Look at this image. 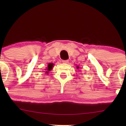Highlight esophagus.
<instances>
[{
    "mask_svg": "<svg viewBox=\"0 0 126 126\" xmlns=\"http://www.w3.org/2000/svg\"><path fill=\"white\" fill-rule=\"evenodd\" d=\"M69 62V60H62V63H67Z\"/></svg>",
    "mask_w": 126,
    "mask_h": 126,
    "instance_id": "obj_1",
    "label": "esophagus"
}]
</instances>
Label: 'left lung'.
Returning <instances> with one entry per match:
<instances>
[{"mask_svg": "<svg viewBox=\"0 0 126 126\" xmlns=\"http://www.w3.org/2000/svg\"><path fill=\"white\" fill-rule=\"evenodd\" d=\"M76 68H77V69H79V66H76Z\"/></svg>", "mask_w": 126, "mask_h": 126, "instance_id": "8db88e82", "label": "left lung"}]
</instances>
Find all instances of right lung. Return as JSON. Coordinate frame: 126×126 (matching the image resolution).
<instances>
[{"instance_id":"right-lung-1","label":"right lung","mask_w":126,"mask_h":126,"mask_svg":"<svg viewBox=\"0 0 126 126\" xmlns=\"http://www.w3.org/2000/svg\"><path fill=\"white\" fill-rule=\"evenodd\" d=\"M53 66H54V64H53V63H48V66H47V68H46V69H45V70H46V71L44 72H45V73H46V74L48 75L49 72L51 71L52 69H53Z\"/></svg>"}]
</instances>
